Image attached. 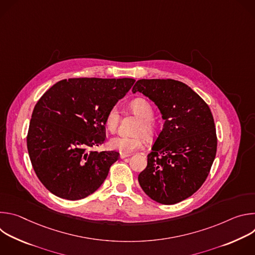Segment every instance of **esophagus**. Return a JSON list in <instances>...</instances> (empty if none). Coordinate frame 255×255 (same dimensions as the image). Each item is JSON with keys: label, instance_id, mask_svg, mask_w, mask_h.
Wrapping results in <instances>:
<instances>
[{"label": "esophagus", "instance_id": "esophagus-1", "mask_svg": "<svg viewBox=\"0 0 255 255\" xmlns=\"http://www.w3.org/2000/svg\"><path fill=\"white\" fill-rule=\"evenodd\" d=\"M128 156H131V154H129V153H120V158H126V157H128Z\"/></svg>", "mask_w": 255, "mask_h": 255}]
</instances>
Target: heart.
I'll return each instance as SVG.
<instances>
[{
  "mask_svg": "<svg viewBox=\"0 0 255 255\" xmlns=\"http://www.w3.org/2000/svg\"><path fill=\"white\" fill-rule=\"evenodd\" d=\"M130 111L140 119L135 132L136 136H115L108 142V146L112 150H117L122 153H131L144 146L145 136L152 137L155 133V124L153 121V108L151 104L145 99L138 98L129 104ZM120 121V112L117 106L112 107L105 117V126L110 131L114 132Z\"/></svg>",
  "mask_w": 255,
  "mask_h": 255,
  "instance_id": "obj_1",
  "label": "heart"
}]
</instances>
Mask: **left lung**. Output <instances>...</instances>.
Listing matches in <instances>:
<instances>
[{"mask_svg":"<svg viewBox=\"0 0 255 255\" xmlns=\"http://www.w3.org/2000/svg\"><path fill=\"white\" fill-rule=\"evenodd\" d=\"M132 92L142 93L159 109L163 128L138 175L150 199L163 205L179 203L206 180L217 151L213 115L205 101L174 80H139Z\"/></svg>","mask_w":255,"mask_h":255,"instance_id":"8db88e82","label":"left lung"}]
</instances>
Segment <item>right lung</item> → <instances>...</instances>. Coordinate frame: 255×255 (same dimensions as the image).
<instances>
[{
  "instance_id": "add662e5",
  "label": "right lung",
  "mask_w": 255,
  "mask_h": 255,
  "mask_svg": "<svg viewBox=\"0 0 255 255\" xmlns=\"http://www.w3.org/2000/svg\"><path fill=\"white\" fill-rule=\"evenodd\" d=\"M134 83L127 78L62 80L39 99L27 148L36 175L50 193L76 201L101 187L119 153L89 149L104 143L107 112Z\"/></svg>"
}]
</instances>
